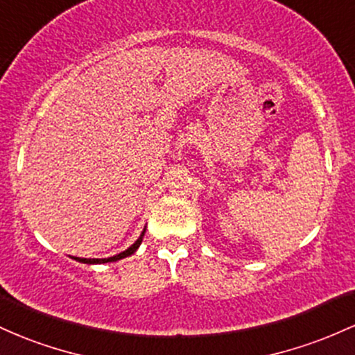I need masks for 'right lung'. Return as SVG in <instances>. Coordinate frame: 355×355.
Segmentation results:
<instances>
[{"instance_id": "right-lung-1", "label": "right lung", "mask_w": 355, "mask_h": 355, "mask_svg": "<svg viewBox=\"0 0 355 355\" xmlns=\"http://www.w3.org/2000/svg\"><path fill=\"white\" fill-rule=\"evenodd\" d=\"M144 233H146V230L142 231V234H141V236H139V240L135 241L134 245L130 246V248H127L125 252H122V253L115 254V257H110V258H102V260H98V258H75V260L80 261V263H89V265H94V263H107V261H117V260H122V258L130 257V254H132V253L135 252V250L139 248V245H141V243H142V238H144Z\"/></svg>"}]
</instances>
